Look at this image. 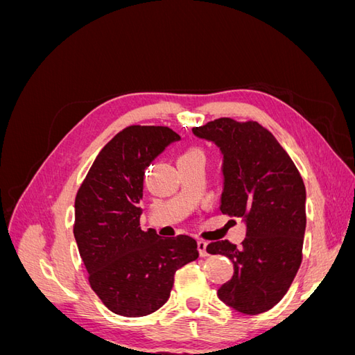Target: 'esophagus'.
I'll list each match as a JSON object with an SVG mask.
<instances>
[{"label":"esophagus","instance_id":"1","mask_svg":"<svg viewBox=\"0 0 355 355\" xmlns=\"http://www.w3.org/2000/svg\"><path fill=\"white\" fill-rule=\"evenodd\" d=\"M197 247H198V252H200V256H202V257H206V256H209V252H207V243H206V241H202V240L197 241Z\"/></svg>","mask_w":355,"mask_h":355}]
</instances>
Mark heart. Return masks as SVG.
I'll list each match as a JSON object with an SVG mask.
<instances>
[{
  "mask_svg": "<svg viewBox=\"0 0 355 355\" xmlns=\"http://www.w3.org/2000/svg\"><path fill=\"white\" fill-rule=\"evenodd\" d=\"M180 158H202V154L198 149H188L185 154L180 155Z\"/></svg>",
  "mask_w": 355,
  "mask_h": 355,
  "instance_id": "heart-1",
  "label": "heart"
}]
</instances>
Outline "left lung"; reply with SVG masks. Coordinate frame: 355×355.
<instances>
[{"label":"left lung","instance_id":"8db88e82","mask_svg":"<svg viewBox=\"0 0 355 355\" xmlns=\"http://www.w3.org/2000/svg\"><path fill=\"white\" fill-rule=\"evenodd\" d=\"M192 133L219 148V209L245 225L241 247L227 240L207 245L210 254H223L234 263V275L218 296L239 313H265L283 299L302 262L304 180L277 139L254 121L219 118Z\"/></svg>","mask_w":355,"mask_h":355}]
</instances>
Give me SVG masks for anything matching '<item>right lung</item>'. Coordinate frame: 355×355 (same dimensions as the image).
I'll list each match as a JSON object with an SVG mask.
<instances>
[{
	"mask_svg": "<svg viewBox=\"0 0 355 355\" xmlns=\"http://www.w3.org/2000/svg\"><path fill=\"white\" fill-rule=\"evenodd\" d=\"M180 136L168 127L130 125L96 157L75 198L73 235L92 288L112 313L144 317L163 306L175 272L198 257L189 235L142 231L145 170Z\"/></svg>",
	"mask_w": 355,
	"mask_h": 355,
	"instance_id": "obj_1",
	"label": "right lung"
}]
</instances>
